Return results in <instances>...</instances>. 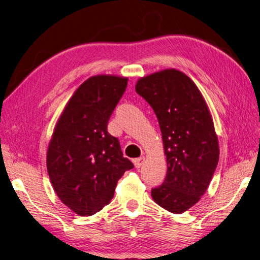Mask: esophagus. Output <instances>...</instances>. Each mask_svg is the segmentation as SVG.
I'll list each match as a JSON object with an SVG mask.
<instances>
[{
	"instance_id": "34e87169",
	"label": "esophagus",
	"mask_w": 260,
	"mask_h": 260,
	"mask_svg": "<svg viewBox=\"0 0 260 260\" xmlns=\"http://www.w3.org/2000/svg\"><path fill=\"white\" fill-rule=\"evenodd\" d=\"M145 157L143 156V157H139V158H136V159H134V165H135V167L136 168H141L142 166L144 165V162H145Z\"/></svg>"
}]
</instances>
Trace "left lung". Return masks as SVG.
I'll use <instances>...</instances> for the list:
<instances>
[{
	"label": "left lung",
	"mask_w": 260,
	"mask_h": 260,
	"mask_svg": "<svg viewBox=\"0 0 260 260\" xmlns=\"http://www.w3.org/2000/svg\"><path fill=\"white\" fill-rule=\"evenodd\" d=\"M135 90L155 112L167 159V176L151 197L165 210L181 214L205 193L218 162L208 104L196 83L177 69L138 79Z\"/></svg>",
	"instance_id": "left-lung-1"
}]
</instances>
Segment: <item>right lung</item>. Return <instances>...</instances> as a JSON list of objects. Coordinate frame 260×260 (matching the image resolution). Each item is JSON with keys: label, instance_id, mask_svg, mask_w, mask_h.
Masks as SVG:
<instances>
[{"label": "right lung", "instance_id": "1", "mask_svg": "<svg viewBox=\"0 0 260 260\" xmlns=\"http://www.w3.org/2000/svg\"><path fill=\"white\" fill-rule=\"evenodd\" d=\"M127 78L99 75L79 86L64 106L47 149L50 182L60 201L86 216L108 205L118 179L134 168L108 123Z\"/></svg>", "mask_w": 260, "mask_h": 260}]
</instances>
